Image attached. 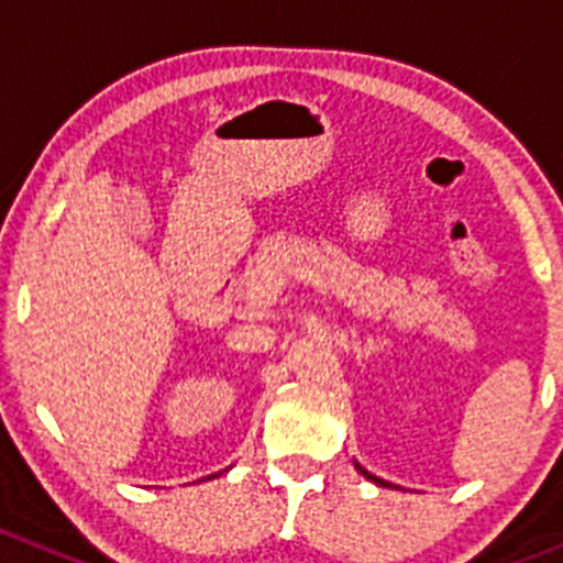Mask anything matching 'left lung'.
Instances as JSON below:
<instances>
[{
    "mask_svg": "<svg viewBox=\"0 0 563 563\" xmlns=\"http://www.w3.org/2000/svg\"><path fill=\"white\" fill-rule=\"evenodd\" d=\"M358 470H361V466H358ZM361 472H364V475H366V477H369V481H375V483H383V481H380V477H375V475H369V472H366V470H361Z\"/></svg>",
    "mask_w": 563,
    "mask_h": 563,
    "instance_id": "8db88e82",
    "label": "left lung"
}]
</instances>
